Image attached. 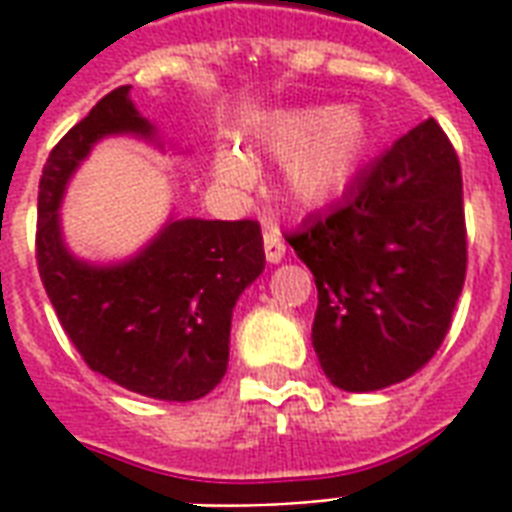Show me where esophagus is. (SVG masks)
Returning <instances> with one entry per match:
<instances>
[{
    "instance_id": "34e87169",
    "label": "esophagus",
    "mask_w": 512,
    "mask_h": 512,
    "mask_svg": "<svg viewBox=\"0 0 512 512\" xmlns=\"http://www.w3.org/2000/svg\"><path fill=\"white\" fill-rule=\"evenodd\" d=\"M263 247H265V260H268V263H279V260L284 257V252H287V247H284V241H282V233H279L276 228H265Z\"/></svg>"
}]
</instances>
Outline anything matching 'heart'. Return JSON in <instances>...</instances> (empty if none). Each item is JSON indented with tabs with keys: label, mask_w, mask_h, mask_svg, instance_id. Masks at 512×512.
Here are the masks:
<instances>
[{
	"label": "heart",
	"mask_w": 512,
	"mask_h": 512,
	"mask_svg": "<svg viewBox=\"0 0 512 512\" xmlns=\"http://www.w3.org/2000/svg\"><path fill=\"white\" fill-rule=\"evenodd\" d=\"M376 131L357 107L292 109L265 123L260 142L282 161V190L292 204L319 206L349 185L368 161ZM222 185L247 187L252 163L244 152L222 147L214 158Z\"/></svg>",
	"instance_id": "1"
}]
</instances>
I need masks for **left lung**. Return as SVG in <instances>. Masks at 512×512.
I'll list each match as a JSON object with an SVG mask.
<instances>
[{"instance_id": "left-lung-1", "label": "left lung", "mask_w": 512, "mask_h": 512, "mask_svg": "<svg viewBox=\"0 0 512 512\" xmlns=\"http://www.w3.org/2000/svg\"><path fill=\"white\" fill-rule=\"evenodd\" d=\"M284 239L317 282L311 343L325 376L346 392L411 378L446 338L467 273L454 144L427 117Z\"/></svg>"}]
</instances>
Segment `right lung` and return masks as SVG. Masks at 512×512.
<instances>
[{
    "label": "right lung",
    "mask_w": 512,
    "mask_h": 512,
    "mask_svg": "<svg viewBox=\"0 0 512 512\" xmlns=\"http://www.w3.org/2000/svg\"><path fill=\"white\" fill-rule=\"evenodd\" d=\"M107 93L50 150L39 177L37 268L58 322L85 365L128 392L187 403L228 370L233 306L265 268L257 220H171L123 265H88L66 252L58 206L72 171L101 136H152L128 99Z\"/></svg>",
    "instance_id": "add662e5"
}]
</instances>
